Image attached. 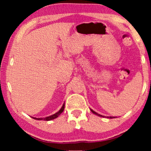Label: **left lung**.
<instances>
[{"label": "left lung", "mask_w": 151, "mask_h": 151, "mask_svg": "<svg viewBox=\"0 0 151 151\" xmlns=\"http://www.w3.org/2000/svg\"><path fill=\"white\" fill-rule=\"evenodd\" d=\"M91 111H92V112H93V114H97V116H102V117H104V116H102V115H100V114H97V113H96V112H95V111H94L93 110H92V109H91ZM109 118H113V116H109Z\"/></svg>", "instance_id": "left-lung-1"}]
</instances>
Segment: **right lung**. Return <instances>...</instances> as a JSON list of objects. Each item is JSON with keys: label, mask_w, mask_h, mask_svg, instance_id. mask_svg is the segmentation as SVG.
<instances>
[{"label": "right lung", "mask_w": 151, "mask_h": 151, "mask_svg": "<svg viewBox=\"0 0 151 151\" xmlns=\"http://www.w3.org/2000/svg\"><path fill=\"white\" fill-rule=\"evenodd\" d=\"M64 104H63V105L62 106L61 109H60L59 111H58V112H56V114L51 115V116H47V117H45V118H34L35 119H37V120H44V121H50V120H52V119H54L57 118L58 116H59L60 114H61L62 112H63V110H64ZM33 118V117H32Z\"/></svg>", "instance_id": "obj_1"}]
</instances>
